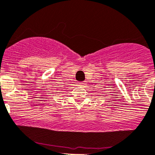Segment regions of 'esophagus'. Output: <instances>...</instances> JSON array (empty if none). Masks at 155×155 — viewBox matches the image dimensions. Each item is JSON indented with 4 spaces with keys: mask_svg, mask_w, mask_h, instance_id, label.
<instances>
[{
    "mask_svg": "<svg viewBox=\"0 0 155 155\" xmlns=\"http://www.w3.org/2000/svg\"><path fill=\"white\" fill-rule=\"evenodd\" d=\"M77 84H78V85H79V86H84V85H85V82H78Z\"/></svg>",
    "mask_w": 155,
    "mask_h": 155,
    "instance_id": "34e87169",
    "label": "esophagus"
}]
</instances>
